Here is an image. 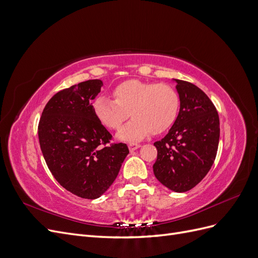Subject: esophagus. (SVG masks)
I'll return each instance as SVG.
<instances>
[{
	"label": "esophagus",
	"mask_w": 258,
	"mask_h": 258,
	"mask_svg": "<svg viewBox=\"0 0 258 258\" xmlns=\"http://www.w3.org/2000/svg\"><path fill=\"white\" fill-rule=\"evenodd\" d=\"M141 146L140 144H137V143H130L129 145H128V147H129V150L130 151H136V150H138V148Z\"/></svg>",
	"instance_id": "esophagus-1"
}]
</instances>
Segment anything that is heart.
Returning <instances> with one entry per match:
<instances>
[{
	"label": "heart",
	"mask_w": 258,
	"mask_h": 258,
	"mask_svg": "<svg viewBox=\"0 0 258 258\" xmlns=\"http://www.w3.org/2000/svg\"><path fill=\"white\" fill-rule=\"evenodd\" d=\"M112 96L114 100L103 96L95 99L92 110L98 120L111 130L120 129L129 115L134 117L119 131L122 141H140L151 134H162L177 118L179 96L168 84L128 80L115 86Z\"/></svg>",
	"instance_id": "heart-1"
}]
</instances>
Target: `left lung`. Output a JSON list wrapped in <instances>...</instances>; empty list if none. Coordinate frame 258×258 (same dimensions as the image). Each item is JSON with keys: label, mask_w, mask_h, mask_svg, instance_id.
Wrapping results in <instances>:
<instances>
[{"label": "left lung", "mask_w": 258, "mask_h": 258, "mask_svg": "<svg viewBox=\"0 0 258 258\" xmlns=\"http://www.w3.org/2000/svg\"><path fill=\"white\" fill-rule=\"evenodd\" d=\"M181 107L172 128L155 142L156 178L176 192L199 184L212 167L220 141V118L213 102L196 85L176 80Z\"/></svg>", "instance_id": "1"}]
</instances>
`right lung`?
<instances>
[{"instance_id":"right-lung-1","label":"right lung","mask_w":258,"mask_h":258,"mask_svg":"<svg viewBox=\"0 0 258 258\" xmlns=\"http://www.w3.org/2000/svg\"><path fill=\"white\" fill-rule=\"evenodd\" d=\"M102 81L89 80L60 90L45 105L38 141L48 169L67 190L85 199L104 194L118 172L127 144L111 143L112 135L92 110Z\"/></svg>"}]
</instances>
